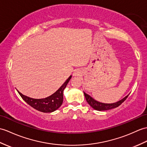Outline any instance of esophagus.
Here are the masks:
<instances>
[{"mask_svg": "<svg viewBox=\"0 0 147 147\" xmlns=\"http://www.w3.org/2000/svg\"><path fill=\"white\" fill-rule=\"evenodd\" d=\"M81 73V70H80V69H76V70H74V71L73 76H79V75H80Z\"/></svg>", "mask_w": 147, "mask_h": 147, "instance_id": "esophagus-1", "label": "esophagus"}]
</instances>
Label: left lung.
<instances>
[{"label": "left lung", "mask_w": 147, "mask_h": 147, "mask_svg": "<svg viewBox=\"0 0 147 147\" xmlns=\"http://www.w3.org/2000/svg\"><path fill=\"white\" fill-rule=\"evenodd\" d=\"M84 94L88 104H89L93 109H94V110H98V111L108 110H111V109L119 107V106H120L123 102L126 99L128 98L129 95L128 94L127 96H126L124 98H123L122 100H120L118 102H116V103H103L95 100L94 99H93L91 96H90L89 94H86V93H84Z\"/></svg>", "instance_id": "obj_1"}]
</instances>
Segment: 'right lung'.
I'll use <instances>...</instances> for the list:
<instances>
[{
  "label": "right lung",
  "instance_id": "obj_1",
  "mask_svg": "<svg viewBox=\"0 0 147 147\" xmlns=\"http://www.w3.org/2000/svg\"><path fill=\"white\" fill-rule=\"evenodd\" d=\"M72 76H70L64 83L58 89L55 93L51 96L42 99H34L25 95L18 91L20 96L26 103L36 110L43 113H51L56 111L59 108L63 101V91L66 87L68 82L71 80Z\"/></svg>",
  "mask_w": 147,
  "mask_h": 147
}]
</instances>
